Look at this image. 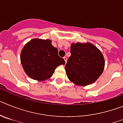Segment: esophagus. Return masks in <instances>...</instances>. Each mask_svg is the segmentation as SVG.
<instances>
[{
	"label": "esophagus",
	"instance_id": "1",
	"mask_svg": "<svg viewBox=\"0 0 123 123\" xmlns=\"http://www.w3.org/2000/svg\"><path fill=\"white\" fill-rule=\"evenodd\" d=\"M63 58H64V60H65V63H67V56H64Z\"/></svg>",
	"mask_w": 123,
	"mask_h": 123
}]
</instances>
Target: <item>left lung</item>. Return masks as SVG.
Wrapping results in <instances>:
<instances>
[{
    "mask_svg": "<svg viewBox=\"0 0 123 123\" xmlns=\"http://www.w3.org/2000/svg\"><path fill=\"white\" fill-rule=\"evenodd\" d=\"M70 52L71 56L65 65L68 79L79 86H87L95 82L105 67L100 51L90 43H76L72 44Z\"/></svg>",
    "mask_w": 123,
    "mask_h": 123,
    "instance_id": "1",
    "label": "left lung"
}]
</instances>
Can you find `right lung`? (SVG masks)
<instances>
[{"instance_id":"right-lung-1","label":"right lung","mask_w":123,"mask_h":123,"mask_svg":"<svg viewBox=\"0 0 123 123\" xmlns=\"http://www.w3.org/2000/svg\"><path fill=\"white\" fill-rule=\"evenodd\" d=\"M58 52L50 40H31L21 53V63L25 73L35 80L49 79L56 67L65 64V60L59 56Z\"/></svg>"}]
</instances>
